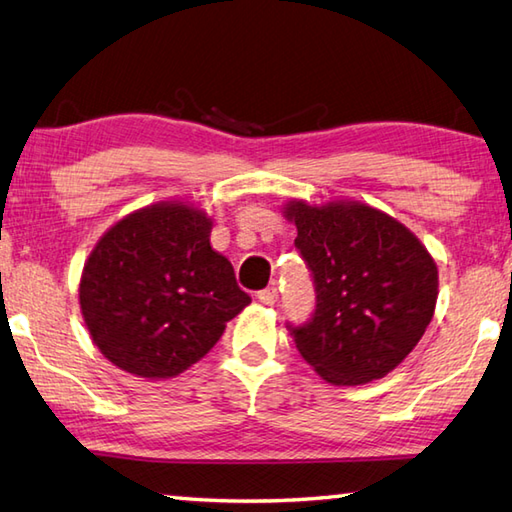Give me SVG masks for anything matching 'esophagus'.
Here are the masks:
<instances>
[{"mask_svg":"<svg viewBox=\"0 0 512 512\" xmlns=\"http://www.w3.org/2000/svg\"><path fill=\"white\" fill-rule=\"evenodd\" d=\"M257 300L262 302V305H266V307L275 305V302H277V289H275V287H268V289H264V291H259V293H257Z\"/></svg>","mask_w":512,"mask_h":512,"instance_id":"34e87169","label":"esophagus"}]
</instances>
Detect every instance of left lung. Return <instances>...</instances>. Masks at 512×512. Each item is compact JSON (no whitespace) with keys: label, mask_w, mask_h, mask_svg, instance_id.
Here are the masks:
<instances>
[{"label":"left lung","mask_w":512,"mask_h":512,"mask_svg":"<svg viewBox=\"0 0 512 512\" xmlns=\"http://www.w3.org/2000/svg\"><path fill=\"white\" fill-rule=\"evenodd\" d=\"M296 248L314 277L316 309L291 327L309 366L329 384L381 379L409 357L431 323L438 268L393 216L357 201H289Z\"/></svg>","instance_id":"obj_1"}]
</instances>
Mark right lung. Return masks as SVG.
Returning <instances> with one entry per match:
<instances>
[{
    "mask_svg": "<svg viewBox=\"0 0 512 512\" xmlns=\"http://www.w3.org/2000/svg\"><path fill=\"white\" fill-rule=\"evenodd\" d=\"M212 219L162 201L124 216L85 262L79 300L103 357L146 379L203 359L225 323L250 305L235 268L210 246Z\"/></svg>",
    "mask_w": 512,
    "mask_h": 512,
    "instance_id": "obj_1",
    "label": "right lung"
}]
</instances>
